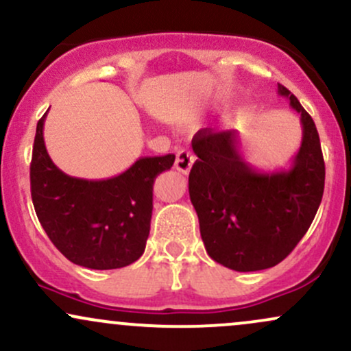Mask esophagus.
I'll list each match as a JSON object with an SVG mask.
<instances>
[{"label": "esophagus", "mask_w": 351, "mask_h": 351, "mask_svg": "<svg viewBox=\"0 0 351 351\" xmlns=\"http://www.w3.org/2000/svg\"><path fill=\"white\" fill-rule=\"evenodd\" d=\"M193 163H195V155L188 150V148H180L178 153H176V162L175 168L183 175H188L189 170H191Z\"/></svg>", "instance_id": "1"}]
</instances>
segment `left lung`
<instances>
[{"label":"left lung","mask_w":351,"mask_h":351,"mask_svg":"<svg viewBox=\"0 0 351 351\" xmlns=\"http://www.w3.org/2000/svg\"><path fill=\"white\" fill-rule=\"evenodd\" d=\"M282 97L300 114L302 143L291 170L265 173L244 162L232 130L201 128L193 136L198 156L189 171V199L213 261L237 272L277 265L308 231L320 206L325 163L315 123L284 86Z\"/></svg>","instance_id":"obj_1"}]
</instances>
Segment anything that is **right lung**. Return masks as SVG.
<instances>
[{"instance_id": "add662e5", "label": "right lung", "mask_w": 351, "mask_h": 351, "mask_svg": "<svg viewBox=\"0 0 351 351\" xmlns=\"http://www.w3.org/2000/svg\"><path fill=\"white\" fill-rule=\"evenodd\" d=\"M38 122L31 160V198L52 244L87 269H120L145 251L153 209V183L175 155L142 156L119 176L82 180L52 163Z\"/></svg>"}]
</instances>
